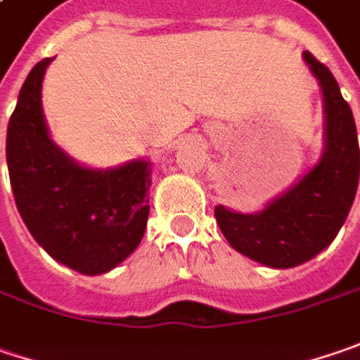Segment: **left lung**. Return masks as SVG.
<instances>
[{"label": "left lung", "instance_id": "8db88e82", "mask_svg": "<svg viewBox=\"0 0 360 360\" xmlns=\"http://www.w3.org/2000/svg\"><path fill=\"white\" fill-rule=\"evenodd\" d=\"M304 58L324 95L326 150L294 188L257 214L214 208L217 223L233 249L267 267L288 269L326 249L345 225L359 186L356 125L333 72L306 50Z\"/></svg>", "mask_w": 360, "mask_h": 360}]
</instances>
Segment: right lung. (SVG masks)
Here are the masks:
<instances>
[{"mask_svg":"<svg viewBox=\"0 0 360 360\" xmlns=\"http://www.w3.org/2000/svg\"><path fill=\"white\" fill-rule=\"evenodd\" d=\"M52 58L36 64L9 117V182L32 237L50 257L86 276L105 274L139 245L150 214V164L89 170L56 148L42 115V79Z\"/></svg>","mask_w":360,"mask_h":360,"instance_id":"add662e5","label":"right lung"}]
</instances>
